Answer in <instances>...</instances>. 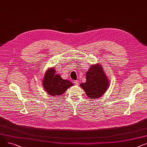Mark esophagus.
I'll return each instance as SVG.
<instances>
[{"instance_id": "1", "label": "esophagus", "mask_w": 147, "mask_h": 147, "mask_svg": "<svg viewBox=\"0 0 147 147\" xmlns=\"http://www.w3.org/2000/svg\"><path fill=\"white\" fill-rule=\"evenodd\" d=\"M74 82V84H75V85H79V84H80L79 81H77V80H76V81H75Z\"/></svg>"}]
</instances>
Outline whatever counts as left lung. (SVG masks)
Returning a JSON list of instances; mask_svg holds the SVG:
<instances>
[{
	"label": "left lung",
	"instance_id": "left-lung-1",
	"mask_svg": "<svg viewBox=\"0 0 147 147\" xmlns=\"http://www.w3.org/2000/svg\"><path fill=\"white\" fill-rule=\"evenodd\" d=\"M110 81L100 63L91 65L86 73V82L80 84L86 96L97 99L106 92Z\"/></svg>",
	"mask_w": 147,
	"mask_h": 147
}]
</instances>
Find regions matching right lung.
I'll use <instances>...</instances> for the list:
<instances>
[{"instance_id":"obj_1","label":"right lung","mask_w":147,"mask_h":147,"mask_svg":"<svg viewBox=\"0 0 147 147\" xmlns=\"http://www.w3.org/2000/svg\"><path fill=\"white\" fill-rule=\"evenodd\" d=\"M42 85L49 95L55 97L61 96L66 90L73 85L70 81L63 80L58 74H56L55 67L48 68L42 79Z\"/></svg>"}]
</instances>
